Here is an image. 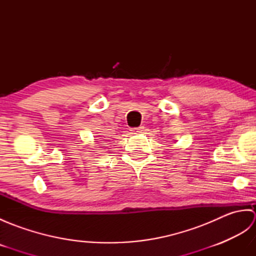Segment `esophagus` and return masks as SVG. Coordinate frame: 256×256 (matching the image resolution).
<instances>
[{
    "mask_svg": "<svg viewBox=\"0 0 256 256\" xmlns=\"http://www.w3.org/2000/svg\"><path fill=\"white\" fill-rule=\"evenodd\" d=\"M144 126H138V128H132V132L134 133V134H138V133H142L143 131H144Z\"/></svg>",
    "mask_w": 256,
    "mask_h": 256,
    "instance_id": "esophagus-1",
    "label": "esophagus"
}]
</instances>
